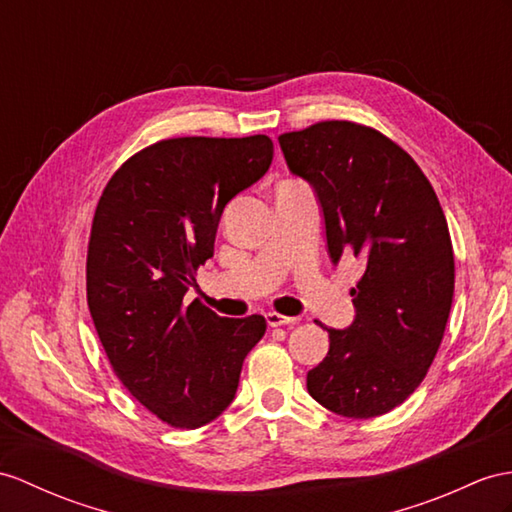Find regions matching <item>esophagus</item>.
I'll list each match as a JSON object with an SVG mask.
<instances>
[{"label": "esophagus", "instance_id": "esophagus-1", "mask_svg": "<svg viewBox=\"0 0 512 512\" xmlns=\"http://www.w3.org/2000/svg\"><path fill=\"white\" fill-rule=\"evenodd\" d=\"M265 319H267V323H269L271 328L293 326V323H297V317H284V315H278V313H267Z\"/></svg>", "mask_w": 512, "mask_h": 512}]
</instances>
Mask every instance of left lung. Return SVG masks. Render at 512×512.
<instances>
[{
	"instance_id": "obj_1",
	"label": "left lung",
	"mask_w": 512,
	"mask_h": 512,
	"mask_svg": "<svg viewBox=\"0 0 512 512\" xmlns=\"http://www.w3.org/2000/svg\"><path fill=\"white\" fill-rule=\"evenodd\" d=\"M291 173L319 199L332 263L363 260L345 330L306 386L352 419L389 413L413 393L443 341L454 297L450 230L432 184L400 145L352 121H321L280 136Z\"/></svg>"
}]
</instances>
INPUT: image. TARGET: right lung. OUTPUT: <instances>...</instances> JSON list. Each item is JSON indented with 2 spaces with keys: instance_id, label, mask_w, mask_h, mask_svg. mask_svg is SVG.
<instances>
[{
  "instance_id": "1",
  "label": "right lung",
  "mask_w": 512,
  "mask_h": 512,
  "mask_svg": "<svg viewBox=\"0 0 512 512\" xmlns=\"http://www.w3.org/2000/svg\"><path fill=\"white\" fill-rule=\"evenodd\" d=\"M271 160L265 134L167 139L123 162L99 197L86 256L95 330L123 386L173 428L206 426L232 404L267 330L260 315L228 319L182 299L213 256L223 208Z\"/></svg>"
}]
</instances>
